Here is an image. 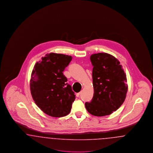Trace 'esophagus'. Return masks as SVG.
I'll return each mask as SVG.
<instances>
[{
  "mask_svg": "<svg viewBox=\"0 0 153 153\" xmlns=\"http://www.w3.org/2000/svg\"><path fill=\"white\" fill-rule=\"evenodd\" d=\"M80 94H81V93H80V92L77 93V94H76V96H77V97H79L80 96Z\"/></svg>",
  "mask_w": 153,
  "mask_h": 153,
  "instance_id": "esophagus-1",
  "label": "esophagus"
}]
</instances>
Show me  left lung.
Masks as SVG:
<instances>
[{"mask_svg":"<svg viewBox=\"0 0 153 153\" xmlns=\"http://www.w3.org/2000/svg\"><path fill=\"white\" fill-rule=\"evenodd\" d=\"M94 94L85 105L89 113L102 117L116 111L126 97L128 90L126 75L119 61L107 53L91 55Z\"/></svg>","mask_w":153,"mask_h":153,"instance_id":"obj_1","label":"left lung"}]
</instances>
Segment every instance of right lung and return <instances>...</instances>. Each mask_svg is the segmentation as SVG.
<instances>
[{"label":"right lung","mask_w":153,"mask_h":153,"mask_svg":"<svg viewBox=\"0 0 153 153\" xmlns=\"http://www.w3.org/2000/svg\"><path fill=\"white\" fill-rule=\"evenodd\" d=\"M72 57L50 53L36 62L30 80V90L37 106L47 115L63 117L68 115L75 100L72 86L64 75Z\"/></svg>","instance_id":"1"}]
</instances>
